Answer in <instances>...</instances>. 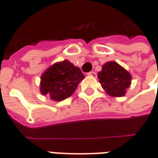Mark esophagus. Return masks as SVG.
<instances>
[{"label": "esophagus", "instance_id": "obj_1", "mask_svg": "<svg viewBox=\"0 0 158 158\" xmlns=\"http://www.w3.org/2000/svg\"><path fill=\"white\" fill-rule=\"evenodd\" d=\"M88 76H89V77H95L96 76H97V75H96V73H95V72H94V71H91V72H88Z\"/></svg>", "mask_w": 158, "mask_h": 158}]
</instances>
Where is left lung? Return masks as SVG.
I'll list each match as a JSON object with an SVG mask.
<instances>
[{
  "label": "left lung",
  "mask_w": 158,
  "mask_h": 158,
  "mask_svg": "<svg viewBox=\"0 0 158 158\" xmlns=\"http://www.w3.org/2000/svg\"><path fill=\"white\" fill-rule=\"evenodd\" d=\"M98 77L103 89L111 97H123L126 94L132 79L130 73L115 61L103 64Z\"/></svg>",
  "instance_id": "obj_1"
}]
</instances>
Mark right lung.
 <instances>
[{
	"label": "right lung",
	"instance_id": "obj_1",
	"mask_svg": "<svg viewBox=\"0 0 158 158\" xmlns=\"http://www.w3.org/2000/svg\"><path fill=\"white\" fill-rule=\"evenodd\" d=\"M85 78L81 70L69 60L53 64L42 73L40 82L41 94L53 101H61L73 94L78 84Z\"/></svg>",
	"mask_w": 158,
	"mask_h": 158
}]
</instances>
